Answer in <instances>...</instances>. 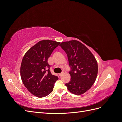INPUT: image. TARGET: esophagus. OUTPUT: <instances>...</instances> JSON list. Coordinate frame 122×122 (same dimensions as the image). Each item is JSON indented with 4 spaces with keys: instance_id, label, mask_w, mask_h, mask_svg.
Returning <instances> with one entry per match:
<instances>
[{
    "instance_id": "34e87169",
    "label": "esophagus",
    "mask_w": 122,
    "mask_h": 122,
    "mask_svg": "<svg viewBox=\"0 0 122 122\" xmlns=\"http://www.w3.org/2000/svg\"><path fill=\"white\" fill-rule=\"evenodd\" d=\"M63 74H64V72H61V73L59 74V75H60V76H61Z\"/></svg>"
}]
</instances>
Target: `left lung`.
Masks as SVG:
<instances>
[{
    "label": "left lung",
    "mask_w": 122,
    "mask_h": 122,
    "mask_svg": "<svg viewBox=\"0 0 122 122\" xmlns=\"http://www.w3.org/2000/svg\"><path fill=\"white\" fill-rule=\"evenodd\" d=\"M67 53L71 71L70 82L65 85L73 94H84L93 86L98 74V64L91 51L82 43L72 40L61 43Z\"/></svg>",
    "instance_id": "left-lung-1"
}]
</instances>
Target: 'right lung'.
<instances>
[{"mask_svg":"<svg viewBox=\"0 0 122 122\" xmlns=\"http://www.w3.org/2000/svg\"><path fill=\"white\" fill-rule=\"evenodd\" d=\"M60 42L42 40L28 49L24 55L20 67V76L24 86L39 98L47 96L53 90L57 76L52 75L48 59Z\"/></svg>","mask_w":122,"mask_h":122,"instance_id":"add662e5","label":"right lung"}]
</instances>
